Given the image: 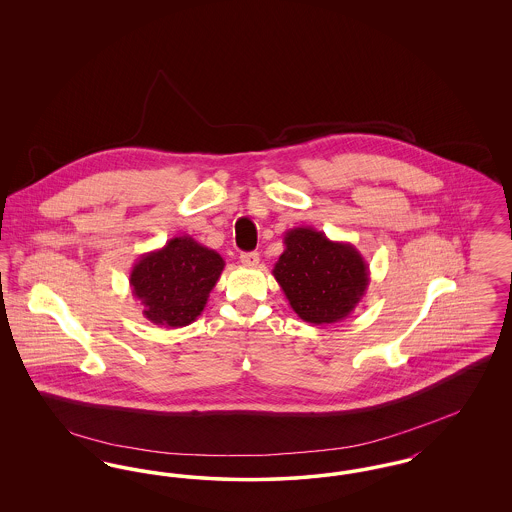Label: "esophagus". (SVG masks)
<instances>
[{"instance_id": "34e87169", "label": "esophagus", "mask_w": 512, "mask_h": 512, "mask_svg": "<svg viewBox=\"0 0 512 512\" xmlns=\"http://www.w3.org/2000/svg\"><path fill=\"white\" fill-rule=\"evenodd\" d=\"M240 261H242V265H245V267H257L261 259H259L257 251H249V253H242L240 255Z\"/></svg>"}]
</instances>
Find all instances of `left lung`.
Returning a JSON list of instances; mask_svg holds the SVG:
<instances>
[{"label":"left lung","instance_id":"left-lung-1","mask_svg":"<svg viewBox=\"0 0 512 512\" xmlns=\"http://www.w3.org/2000/svg\"><path fill=\"white\" fill-rule=\"evenodd\" d=\"M297 317L334 324L349 317L365 297L370 270L349 242H332L311 226L284 234V253L272 268Z\"/></svg>","mask_w":512,"mask_h":512}]
</instances>
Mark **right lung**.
<instances>
[{"label":"right lung","instance_id":"1","mask_svg":"<svg viewBox=\"0 0 512 512\" xmlns=\"http://www.w3.org/2000/svg\"><path fill=\"white\" fill-rule=\"evenodd\" d=\"M222 270L224 259L215 249L192 236H176L134 263L130 288L149 322L182 328L203 313Z\"/></svg>","mask_w":512,"mask_h":512}]
</instances>
